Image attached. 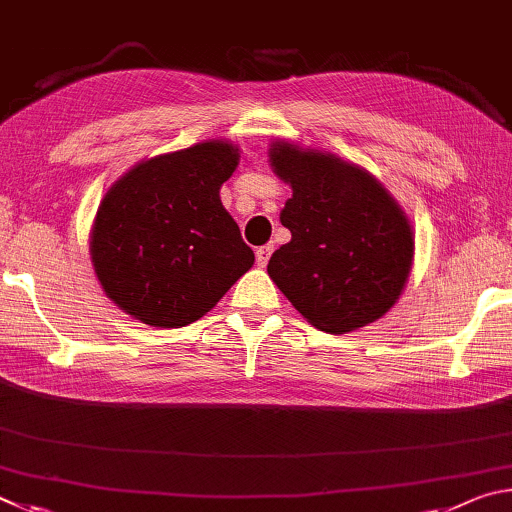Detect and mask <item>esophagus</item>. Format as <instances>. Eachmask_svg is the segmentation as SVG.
I'll list each match as a JSON object with an SVG mask.
<instances>
[{
  "instance_id": "1",
  "label": "esophagus",
  "mask_w": 512,
  "mask_h": 512,
  "mask_svg": "<svg viewBox=\"0 0 512 512\" xmlns=\"http://www.w3.org/2000/svg\"><path fill=\"white\" fill-rule=\"evenodd\" d=\"M272 251H274V247H272V245L258 247V249H256V263H258V265H261V267H265V265H267V261H270Z\"/></svg>"
}]
</instances>
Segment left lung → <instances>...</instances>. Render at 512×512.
Returning <instances> with one entry per match:
<instances>
[{
    "label": "left lung",
    "mask_w": 512,
    "mask_h": 512,
    "mask_svg": "<svg viewBox=\"0 0 512 512\" xmlns=\"http://www.w3.org/2000/svg\"><path fill=\"white\" fill-rule=\"evenodd\" d=\"M270 166L290 184L281 224L292 240L267 274L303 319L344 335L396 306L414 265V229L378 177L333 152L276 139Z\"/></svg>",
    "instance_id": "left-lung-1"
}]
</instances>
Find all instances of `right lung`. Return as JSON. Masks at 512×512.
<instances>
[{
  "label": "right lung",
  "mask_w": 512,
  "mask_h": 512,
  "mask_svg": "<svg viewBox=\"0 0 512 512\" xmlns=\"http://www.w3.org/2000/svg\"><path fill=\"white\" fill-rule=\"evenodd\" d=\"M240 161L236 143L209 139L134 164L107 188L89 256L107 299L155 328L204 317L254 265L220 186Z\"/></svg>",
  "instance_id": "add662e5"
}]
</instances>
